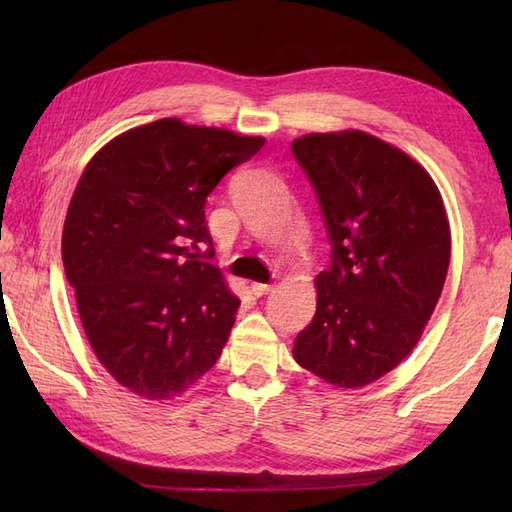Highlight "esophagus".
<instances>
[{
    "instance_id": "34e87169",
    "label": "esophagus",
    "mask_w": 512,
    "mask_h": 512,
    "mask_svg": "<svg viewBox=\"0 0 512 512\" xmlns=\"http://www.w3.org/2000/svg\"><path fill=\"white\" fill-rule=\"evenodd\" d=\"M273 290V284H250V292H253L255 297H264V295H268V292Z\"/></svg>"
}]
</instances>
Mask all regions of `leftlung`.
Segmentation results:
<instances>
[{"mask_svg":"<svg viewBox=\"0 0 512 512\" xmlns=\"http://www.w3.org/2000/svg\"><path fill=\"white\" fill-rule=\"evenodd\" d=\"M292 154L332 244L292 356L325 383L365 387L416 347L436 310L451 257L442 195L405 151L358 129L301 136Z\"/></svg>","mask_w":512,"mask_h":512,"instance_id":"8db88e82","label":"left lung"}]
</instances>
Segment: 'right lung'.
Returning <instances> with one entry per match:
<instances>
[{"mask_svg":"<svg viewBox=\"0 0 512 512\" xmlns=\"http://www.w3.org/2000/svg\"><path fill=\"white\" fill-rule=\"evenodd\" d=\"M264 143L160 118L110 140L76 184L65 277L96 358L140 398L180 396L222 354L239 299L206 262L204 204Z\"/></svg>","mask_w":512,"mask_h":512,"instance_id":"right-lung-1","label":"right lung"}]
</instances>
